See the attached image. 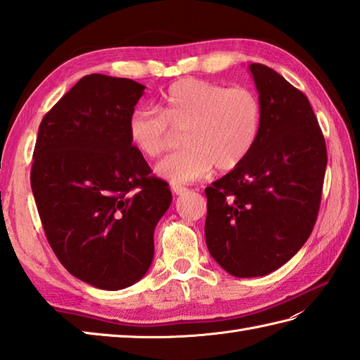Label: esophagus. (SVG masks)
Wrapping results in <instances>:
<instances>
[{"instance_id":"1","label":"esophagus","mask_w":360,"mask_h":360,"mask_svg":"<svg viewBox=\"0 0 360 360\" xmlns=\"http://www.w3.org/2000/svg\"><path fill=\"white\" fill-rule=\"evenodd\" d=\"M172 192L174 195H186L188 192V188L184 186H179V184H172Z\"/></svg>"}]
</instances>
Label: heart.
<instances>
[{
  "label": "heart",
  "mask_w": 360,
  "mask_h": 360,
  "mask_svg": "<svg viewBox=\"0 0 360 360\" xmlns=\"http://www.w3.org/2000/svg\"><path fill=\"white\" fill-rule=\"evenodd\" d=\"M262 125V102L252 89L182 79L164 91L159 110H133L127 129L147 158L162 156L184 134L187 147L160 160L156 173L172 184H187L205 178L213 167H240L255 148Z\"/></svg>",
  "instance_id": "obj_1"
}]
</instances>
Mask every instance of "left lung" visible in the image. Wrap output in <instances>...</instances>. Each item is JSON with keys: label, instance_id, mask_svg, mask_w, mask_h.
Returning a JSON list of instances; mask_svg holds the SVG:
<instances>
[{"label": "left lung", "instance_id": "obj_1", "mask_svg": "<svg viewBox=\"0 0 360 360\" xmlns=\"http://www.w3.org/2000/svg\"><path fill=\"white\" fill-rule=\"evenodd\" d=\"M263 108L255 148L205 188V243L233 277H263L289 262L312 232L326 145L308 97L259 63L249 66Z\"/></svg>", "mask_w": 360, "mask_h": 360}]
</instances>
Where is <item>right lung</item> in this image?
Returning <instances> with one entry per match:
<instances>
[{
  "mask_svg": "<svg viewBox=\"0 0 360 360\" xmlns=\"http://www.w3.org/2000/svg\"><path fill=\"white\" fill-rule=\"evenodd\" d=\"M143 89L85 75L38 128L30 187L46 238L68 272L98 289H124L147 274L155 227L172 204L128 136Z\"/></svg>",
  "mask_w": 360,
  "mask_h": 360,
  "instance_id": "add662e5",
  "label": "right lung"
}]
</instances>
